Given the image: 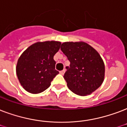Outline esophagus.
Masks as SVG:
<instances>
[{"label":"esophagus","instance_id":"esophagus-1","mask_svg":"<svg viewBox=\"0 0 127 127\" xmlns=\"http://www.w3.org/2000/svg\"><path fill=\"white\" fill-rule=\"evenodd\" d=\"M64 72H65V70H61V71H60V74H64Z\"/></svg>","mask_w":127,"mask_h":127}]
</instances>
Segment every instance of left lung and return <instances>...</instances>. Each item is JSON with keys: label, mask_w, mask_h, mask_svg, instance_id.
<instances>
[{"label": "left lung", "mask_w": 127, "mask_h": 127, "mask_svg": "<svg viewBox=\"0 0 127 127\" xmlns=\"http://www.w3.org/2000/svg\"><path fill=\"white\" fill-rule=\"evenodd\" d=\"M61 49L70 63V67H66L64 79L71 91L80 96L88 95L102 85L104 64L95 48L84 42H66Z\"/></svg>", "instance_id": "8db88e82"}]
</instances>
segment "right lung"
Masks as SVG:
<instances>
[{"label": "right lung", "mask_w": 127, "mask_h": 127, "mask_svg": "<svg viewBox=\"0 0 127 127\" xmlns=\"http://www.w3.org/2000/svg\"><path fill=\"white\" fill-rule=\"evenodd\" d=\"M59 41L38 42L26 49L17 62L16 72L21 85L32 94L42 93L48 89L56 75L54 55L59 51Z\"/></svg>", "instance_id": "add662e5"}]
</instances>
